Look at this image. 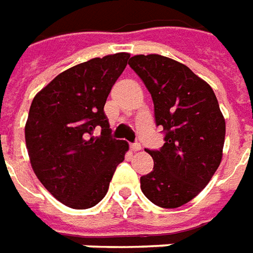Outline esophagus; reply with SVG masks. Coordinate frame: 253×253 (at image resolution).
Returning a JSON list of instances; mask_svg holds the SVG:
<instances>
[{
  "label": "esophagus",
  "mask_w": 253,
  "mask_h": 253,
  "mask_svg": "<svg viewBox=\"0 0 253 253\" xmlns=\"http://www.w3.org/2000/svg\"><path fill=\"white\" fill-rule=\"evenodd\" d=\"M130 149H131L132 152H139L142 148H141L139 143H131V145H130Z\"/></svg>",
  "instance_id": "obj_1"
}]
</instances>
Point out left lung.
I'll return each instance as SVG.
<instances>
[{
	"instance_id": "left-lung-1",
	"label": "left lung",
	"mask_w": 253,
	"mask_h": 253,
	"mask_svg": "<svg viewBox=\"0 0 253 253\" xmlns=\"http://www.w3.org/2000/svg\"><path fill=\"white\" fill-rule=\"evenodd\" d=\"M128 65L152 94L156 125L164 130L153 170L141 177L143 195L176 209L194 199L219 167L225 119L211 86L186 65L159 54L135 55Z\"/></svg>"
}]
</instances>
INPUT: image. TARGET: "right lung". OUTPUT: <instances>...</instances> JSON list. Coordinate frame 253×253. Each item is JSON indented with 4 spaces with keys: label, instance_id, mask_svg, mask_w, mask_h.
<instances>
[{
    "label": "right lung",
    "instance_id": "right-lung-1",
    "mask_svg": "<svg viewBox=\"0 0 253 253\" xmlns=\"http://www.w3.org/2000/svg\"><path fill=\"white\" fill-rule=\"evenodd\" d=\"M130 55L118 52L67 69L36 94L25 125L32 169L72 209L96 206L107 194L128 143L111 137L104 104ZM101 129L99 137L94 135Z\"/></svg>",
    "mask_w": 253,
    "mask_h": 253
}]
</instances>
